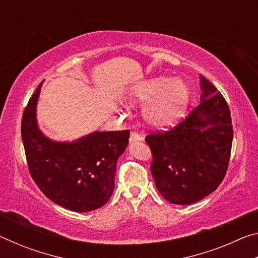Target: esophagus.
<instances>
[{
  "instance_id": "34e87169",
  "label": "esophagus",
  "mask_w": 258,
  "mask_h": 258,
  "mask_svg": "<svg viewBox=\"0 0 258 258\" xmlns=\"http://www.w3.org/2000/svg\"><path fill=\"white\" fill-rule=\"evenodd\" d=\"M143 137L141 134H139L138 132H132L130 137V142H137V141H142Z\"/></svg>"
}]
</instances>
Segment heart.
<instances>
[{
    "label": "heart",
    "instance_id": "obj_1",
    "mask_svg": "<svg viewBox=\"0 0 258 258\" xmlns=\"http://www.w3.org/2000/svg\"><path fill=\"white\" fill-rule=\"evenodd\" d=\"M189 87L181 80L159 77L142 82L131 92L133 101L148 102L143 110L146 120L156 127L172 125L185 111Z\"/></svg>",
    "mask_w": 258,
    "mask_h": 258
}]
</instances>
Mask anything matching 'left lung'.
Instances as JSON below:
<instances>
[{
    "instance_id": "left-lung-1",
    "label": "left lung",
    "mask_w": 258,
    "mask_h": 258,
    "mask_svg": "<svg viewBox=\"0 0 258 258\" xmlns=\"http://www.w3.org/2000/svg\"><path fill=\"white\" fill-rule=\"evenodd\" d=\"M200 103L184 120L146 137L157 189L167 202L189 205L217 189L228 171L233 127L221 92L200 76Z\"/></svg>"
}]
</instances>
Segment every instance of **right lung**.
<instances>
[{
  "label": "right lung",
  "instance_id": "right-lung-1",
  "mask_svg": "<svg viewBox=\"0 0 258 258\" xmlns=\"http://www.w3.org/2000/svg\"><path fill=\"white\" fill-rule=\"evenodd\" d=\"M42 83L21 119V138L30 175L40 190L73 212L98 209L111 197L116 163L128 143L130 131L93 132L73 142L47 139L37 126L36 104Z\"/></svg>",
  "mask_w": 258,
  "mask_h": 258
}]
</instances>
